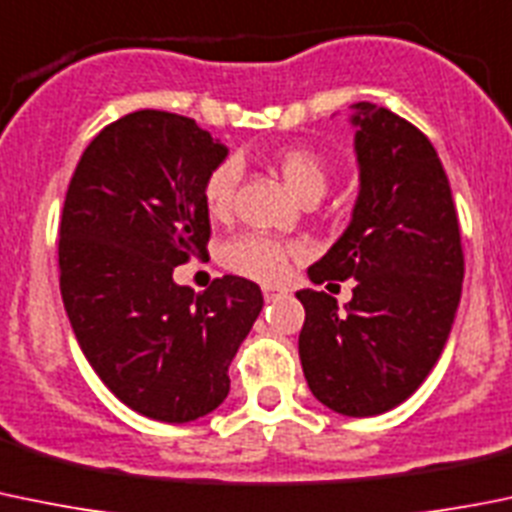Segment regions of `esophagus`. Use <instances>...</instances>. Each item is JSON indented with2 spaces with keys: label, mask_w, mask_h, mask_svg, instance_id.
Masks as SVG:
<instances>
[{
  "label": "esophagus",
  "mask_w": 512,
  "mask_h": 512,
  "mask_svg": "<svg viewBox=\"0 0 512 512\" xmlns=\"http://www.w3.org/2000/svg\"><path fill=\"white\" fill-rule=\"evenodd\" d=\"M280 295H282L280 287H275V285H262V297H265L267 302L277 300V297H280Z\"/></svg>",
  "instance_id": "esophagus-1"
}]
</instances>
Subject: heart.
<instances>
[{
  "mask_svg": "<svg viewBox=\"0 0 512 512\" xmlns=\"http://www.w3.org/2000/svg\"><path fill=\"white\" fill-rule=\"evenodd\" d=\"M267 165L285 180V185L300 197L302 202L320 200L330 182V170L325 160L310 147L290 145L272 152ZM237 187V167L232 162H222L207 175L202 187V200L210 217H225L232 210ZM297 255V247L275 237L260 235V232H245L237 235L222 247V265L235 275L250 277L260 282H275L290 267V260Z\"/></svg>",
  "mask_w": 512,
  "mask_h": 512,
  "instance_id": "obj_1",
  "label": "heart"
}]
</instances>
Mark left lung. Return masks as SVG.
<instances>
[{
	"label": "left lung",
	"instance_id": "left-lung-1",
	"mask_svg": "<svg viewBox=\"0 0 512 512\" xmlns=\"http://www.w3.org/2000/svg\"><path fill=\"white\" fill-rule=\"evenodd\" d=\"M360 195L347 230L307 270L315 285L357 280L345 312L300 290V360L312 395L350 418L393 410L438 362L465 257L448 175L428 137L385 107L352 104Z\"/></svg>",
	"mask_w": 512,
	"mask_h": 512
}]
</instances>
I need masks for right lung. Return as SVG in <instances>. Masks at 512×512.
<instances>
[{
  "mask_svg": "<svg viewBox=\"0 0 512 512\" xmlns=\"http://www.w3.org/2000/svg\"><path fill=\"white\" fill-rule=\"evenodd\" d=\"M227 147L182 114L140 109L84 150L59 222V290L79 347L127 408L190 423L230 393V362L262 310L245 277L172 280L207 255L202 187Z\"/></svg>",
  "mask_w": 512,
  "mask_h": 512,
  "instance_id": "add662e5",
  "label": "right lung"
}]
</instances>
